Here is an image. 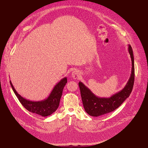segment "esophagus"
Listing matches in <instances>:
<instances>
[{
  "label": "esophagus",
  "instance_id": "esophagus-1",
  "mask_svg": "<svg viewBox=\"0 0 148 148\" xmlns=\"http://www.w3.org/2000/svg\"><path fill=\"white\" fill-rule=\"evenodd\" d=\"M79 73L78 71H74L73 73H72V77L74 79H78V77H79Z\"/></svg>",
  "mask_w": 148,
  "mask_h": 148
}]
</instances>
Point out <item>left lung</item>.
<instances>
[{
    "label": "left lung",
    "instance_id": "8db88e82",
    "mask_svg": "<svg viewBox=\"0 0 148 148\" xmlns=\"http://www.w3.org/2000/svg\"><path fill=\"white\" fill-rule=\"evenodd\" d=\"M132 61V71L129 80L124 88L110 98H101L94 94L82 82H79L81 99L83 106L86 112L92 116H98L110 113L117 109L123 101L129 97L134 84L135 67L134 57L131 45L128 46Z\"/></svg>",
    "mask_w": 148,
    "mask_h": 148
}]
</instances>
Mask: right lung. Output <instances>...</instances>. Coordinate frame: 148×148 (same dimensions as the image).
Masks as SVG:
<instances>
[{"instance_id":"1","label":"right lung","mask_w":148,"mask_h":148,"mask_svg":"<svg viewBox=\"0 0 148 148\" xmlns=\"http://www.w3.org/2000/svg\"><path fill=\"white\" fill-rule=\"evenodd\" d=\"M67 82V77L63 78L54 86L47 98L40 101H32L23 98L14 89L10 81L11 87L23 106L29 111L42 116H47L54 112L58 108L62 90Z\"/></svg>"}]
</instances>
